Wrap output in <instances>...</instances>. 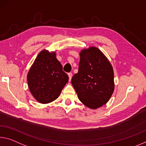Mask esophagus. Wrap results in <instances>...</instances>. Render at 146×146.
<instances>
[{
  "mask_svg": "<svg viewBox=\"0 0 146 146\" xmlns=\"http://www.w3.org/2000/svg\"><path fill=\"white\" fill-rule=\"evenodd\" d=\"M68 76H69V80H71V78H72L73 77V74L71 73H68Z\"/></svg>",
  "mask_w": 146,
  "mask_h": 146,
  "instance_id": "obj_1",
  "label": "esophagus"
}]
</instances>
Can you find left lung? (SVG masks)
Returning <instances> with one entry per match:
<instances>
[{"label": "left lung", "mask_w": 146, "mask_h": 146, "mask_svg": "<svg viewBox=\"0 0 146 146\" xmlns=\"http://www.w3.org/2000/svg\"><path fill=\"white\" fill-rule=\"evenodd\" d=\"M71 84L79 100L91 109H96L109 101L114 90V71L105 54L96 47L80 52L78 73Z\"/></svg>", "instance_id": "8db88e82"}]
</instances>
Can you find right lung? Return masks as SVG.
<instances>
[{
	"instance_id": "add662e5",
	"label": "right lung",
	"mask_w": 146,
	"mask_h": 146,
	"mask_svg": "<svg viewBox=\"0 0 146 146\" xmlns=\"http://www.w3.org/2000/svg\"><path fill=\"white\" fill-rule=\"evenodd\" d=\"M56 56L54 51L42 50L27 74L30 92L40 103H49L56 99L69 80Z\"/></svg>"
}]
</instances>
